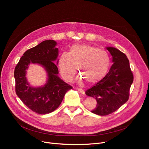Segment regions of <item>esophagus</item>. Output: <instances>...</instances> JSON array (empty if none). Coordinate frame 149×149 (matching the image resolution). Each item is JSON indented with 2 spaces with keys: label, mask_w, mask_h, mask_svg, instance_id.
I'll return each instance as SVG.
<instances>
[{
  "label": "esophagus",
  "mask_w": 149,
  "mask_h": 149,
  "mask_svg": "<svg viewBox=\"0 0 149 149\" xmlns=\"http://www.w3.org/2000/svg\"><path fill=\"white\" fill-rule=\"evenodd\" d=\"M77 90L79 91L80 93H81L82 94H83V95H84V94H85V92H84V91L83 89H80V88H78V89H77Z\"/></svg>",
  "instance_id": "1"
}]
</instances>
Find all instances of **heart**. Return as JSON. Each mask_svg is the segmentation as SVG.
<instances>
[{
  "label": "heart",
  "mask_w": 149,
  "mask_h": 149,
  "mask_svg": "<svg viewBox=\"0 0 149 149\" xmlns=\"http://www.w3.org/2000/svg\"><path fill=\"white\" fill-rule=\"evenodd\" d=\"M110 66L108 54L88 44H75L70 48L69 53L62 52L58 59L60 72L66 81H71L78 67L81 75L77 81L84 80L92 84L100 81L107 74Z\"/></svg>",
  "instance_id": "heart-1"
}]
</instances>
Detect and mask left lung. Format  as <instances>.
I'll use <instances>...</instances> for the list:
<instances>
[{
    "label": "left lung",
    "instance_id": "8db88e82",
    "mask_svg": "<svg viewBox=\"0 0 149 149\" xmlns=\"http://www.w3.org/2000/svg\"><path fill=\"white\" fill-rule=\"evenodd\" d=\"M106 48L111 54L113 65L102 80L86 92L88 96L97 100V107L92 112L101 116L112 113L127 102L134 81L126 55L114 47Z\"/></svg>",
    "mask_w": 149,
    "mask_h": 149
}]
</instances>
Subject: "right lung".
Wrapping results in <instances>:
<instances>
[{
    "label": "right lung",
    "mask_w": 149,
    "mask_h": 149,
    "mask_svg": "<svg viewBox=\"0 0 149 149\" xmlns=\"http://www.w3.org/2000/svg\"><path fill=\"white\" fill-rule=\"evenodd\" d=\"M57 42L46 40L27 50L15 68V92L29 109L39 114L49 113L60 106L66 93L72 88L58 77ZM57 63L56 64V63ZM31 64L42 66L47 75L46 83L34 87L27 81L26 70Z\"/></svg>",
    "instance_id": "right-lung-1"
}]
</instances>
